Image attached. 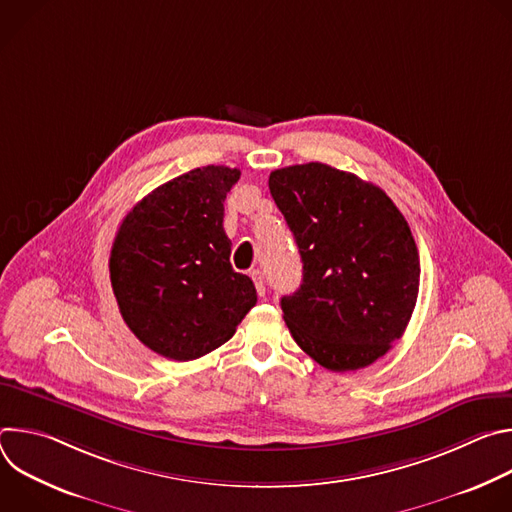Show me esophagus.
I'll return each mask as SVG.
<instances>
[{"label": "esophagus", "instance_id": "34e87169", "mask_svg": "<svg viewBox=\"0 0 512 512\" xmlns=\"http://www.w3.org/2000/svg\"><path fill=\"white\" fill-rule=\"evenodd\" d=\"M249 275H251V279H253L255 287H257V294H259V296H265V283H263V275H261V271H259V269H253Z\"/></svg>", "mask_w": 512, "mask_h": 512}]
</instances>
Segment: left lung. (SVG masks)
<instances>
[{
	"label": "left lung",
	"mask_w": 512,
	"mask_h": 512,
	"mask_svg": "<svg viewBox=\"0 0 512 512\" xmlns=\"http://www.w3.org/2000/svg\"><path fill=\"white\" fill-rule=\"evenodd\" d=\"M269 190L304 263L300 289L281 298L291 336L328 371L369 367L403 336L419 294L405 216L379 186L320 162L271 172Z\"/></svg>",
	"instance_id": "1"
}]
</instances>
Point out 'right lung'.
<instances>
[{
  "label": "right lung",
  "mask_w": 512,
  "mask_h": 512,
  "mask_svg": "<svg viewBox=\"0 0 512 512\" xmlns=\"http://www.w3.org/2000/svg\"><path fill=\"white\" fill-rule=\"evenodd\" d=\"M241 172L190 170L139 200L113 241L109 273L129 330L172 360L200 358L257 304L253 281L229 261L225 198Z\"/></svg>",
  "instance_id": "obj_1"
}]
</instances>
